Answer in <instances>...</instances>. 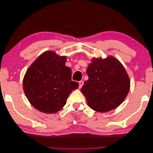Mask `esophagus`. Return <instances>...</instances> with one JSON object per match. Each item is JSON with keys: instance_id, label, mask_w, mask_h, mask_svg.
Instances as JSON below:
<instances>
[{"instance_id": "obj_1", "label": "esophagus", "mask_w": 153, "mask_h": 153, "mask_svg": "<svg viewBox=\"0 0 153 153\" xmlns=\"http://www.w3.org/2000/svg\"><path fill=\"white\" fill-rule=\"evenodd\" d=\"M83 84H84L83 81H79V88H81V87H82V85H83Z\"/></svg>"}]
</instances>
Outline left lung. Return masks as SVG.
<instances>
[{"instance_id":"obj_1","label":"left lung","mask_w":153,"mask_h":153,"mask_svg":"<svg viewBox=\"0 0 153 153\" xmlns=\"http://www.w3.org/2000/svg\"><path fill=\"white\" fill-rule=\"evenodd\" d=\"M89 79L81 89L89 106L100 112L116 108L129 91V78L123 65L113 57L94 58L87 69Z\"/></svg>"}]
</instances>
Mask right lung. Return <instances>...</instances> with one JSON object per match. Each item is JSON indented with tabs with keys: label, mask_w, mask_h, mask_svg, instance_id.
<instances>
[{
	"label": "right lung",
	"mask_w": 153,
	"mask_h": 153,
	"mask_svg": "<svg viewBox=\"0 0 153 153\" xmlns=\"http://www.w3.org/2000/svg\"><path fill=\"white\" fill-rule=\"evenodd\" d=\"M66 57L53 51L41 54L27 70L23 81L24 93L35 108L55 113L63 108L73 90L79 87L72 81V72L65 66Z\"/></svg>",
	"instance_id": "right-lung-1"
}]
</instances>
